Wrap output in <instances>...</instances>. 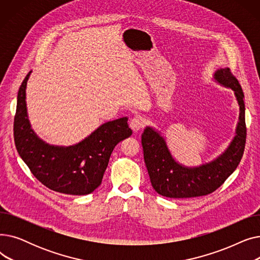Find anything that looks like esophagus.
<instances>
[{"instance_id":"1","label":"esophagus","mask_w":260,"mask_h":260,"mask_svg":"<svg viewBox=\"0 0 260 260\" xmlns=\"http://www.w3.org/2000/svg\"><path fill=\"white\" fill-rule=\"evenodd\" d=\"M129 126L134 132L137 133L138 131H140L141 128L144 127V120L139 116H136V117L132 118V120L129 122Z\"/></svg>"}]
</instances>
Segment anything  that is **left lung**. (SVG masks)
I'll use <instances>...</instances> for the list:
<instances>
[{"mask_svg":"<svg viewBox=\"0 0 260 260\" xmlns=\"http://www.w3.org/2000/svg\"><path fill=\"white\" fill-rule=\"evenodd\" d=\"M214 79L219 84L234 90L240 111L235 137L222 155L200 167L186 168L175 161L165 138L157 131L147 126L141 136L149 179L154 189L162 196L192 198L211 194L223 184L242 158L247 138L242 88L230 68L218 70Z\"/></svg>","mask_w":260,"mask_h":260,"instance_id":"8db88e82","label":"left lung"}]
</instances>
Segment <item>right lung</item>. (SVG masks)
Wrapping results in <instances>:
<instances>
[{"instance_id": "1", "label": "right lung", "mask_w": 260, "mask_h": 260, "mask_svg": "<svg viewBox=\"0 0 260 260\" xmlns=\"http://www.w3.org/2000/svg\"><path fill=\"white\" fill-rule=\"evenodd\" d=\"M19 88L13 138L17 151L36 178L49 189L67 195H87L101 182L115 146L133 134L127 118L109 121L83 141L72 146H54L41 140L27 118L26 85Z\"/></svg>"}]
</instances>
